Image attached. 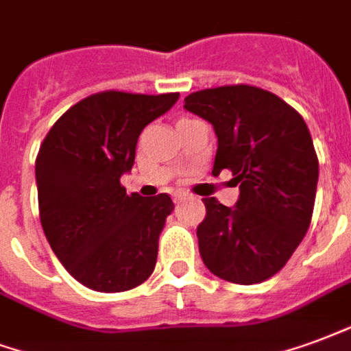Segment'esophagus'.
Listing matches in <instances>:
<instances>
[{
    "mask_svg": "<svg viewBox=\"0 0 351 351\" xmlns=\"http://www.w3.org/2000/svg\"><path fill=\"white\" fill-rule=\"evenodd\" d=\"M189 193H186V191H176L175 193V201H184V199H189Z\"/></svg>",
    "mask_w": 351,
    "mask_h": 351,
    "instance_id": "esophagus-1",
    "label": "esophagus"
}]
</instances>
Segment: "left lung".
<instances>
[{
	"mask_svg": "<svg viewBox=\"0 0 351 351\" xmlns=\"http://www.w3.org/2000/svg\"><path fill=\"white\" fill-rule=\"evenodd\" d=\"M184 110L214 126L212 173L230 169L240 188L234 206L202 199V262L228 282L266 281L287 264L313 217L318 158L307 124L279 96L251 85L199 90L186 96Z\"/></svg>",
	"mask_w": 351,
	"mask_h": 351,
	"instance_id": "left-lung-1",
	"label": "left lung"
}]
</instances>
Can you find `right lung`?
<instances>
[{"instance_id": "add662e5", "label": "right lung", "mask_w": 351, "mask_h": 351, "mask_svg": "<svg viewBox=\"0 0 351 351\" xmlns=\"http://www.w3.org/2000/svg\"><path fill=\"white\" fill-rule=\"evenodd\" d=\"M178 93L108 90L72 106L38 150L40 223L59 262L96 292H124L154 271L158 238L175 204L167 193L126 195L143 128L165 115Z\"/></svg>"}]
</instances>
